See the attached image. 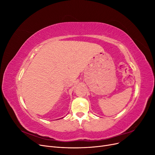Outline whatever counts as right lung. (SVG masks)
Returning a JSON list of instances; mask_svg holds the SVG:
<instances>
[{"mask_svg": "<svg viewBox=\"0 0 155 155\" xmlns=\"http://www.w3.org/2000/svg\"><path fill=\"white\" fill-rule=\"evenodd\" d=\"M59 118V119H61V118ZM59 119H58V120H59Z\"/></svg>", "mask_w": 155, "mask_h": 155, "instance_id": "obj_1", "label": "right lung"}]
</instances>
